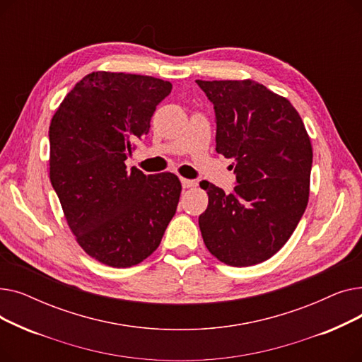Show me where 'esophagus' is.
<instances>
[{
    "mask_svg": "<svg viewBox=\"0 0 362 362\" xmlns=\"http://www.w3.org/2000/svg\"><path fill=\"white\" fill-rule=\"evenodd\" d=\"M180 182H182V186L185 187V189H187V187H192V186H195V182L194 180H191V179H180Z\"/></svg>",
    "mask_w": 362,
    "mask_h": 362,
    "instance_id": "esophagus-1",
    "label": "esophagus"
}]
</instances>
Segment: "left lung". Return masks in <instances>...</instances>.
<instances>
[{"mask_svg": "<svg viewBox=\"0 0 362 362\" xmlns=\"http://www.w3.org/2000/svg\"><path fill=\"white\" fill-rule=\"evenodd\" d=\"M216 111V151L233 158L236 186L226 194L202 183L204 243L217 259L248 267L289 240L307 208L313 148L293 105L264 85L197 81Z\"/></svg>", "mask_w": 362, "mask_h": 362, "instance_id": "8db88e82", "label": "left lung"}]
</instances>
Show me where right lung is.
<instances>
[{
	"label": "right lung",
	"mask_w": 362,
	"mask_h": 362,
	"mask_svg": "<svg viewBox=\"0 0 362 362\" xmlns=\"http://www.w3.org/2000/svg\"><path fill=\"white\" fill-rule=\"evenodd\" d=\"M171 83L152 76L93 71L74 85L49 124V179L83 251L110 267L154 252L173 218L176 175L126 168Z\"/></svg>",
	"instance_id": "1"
}]
</instances>
